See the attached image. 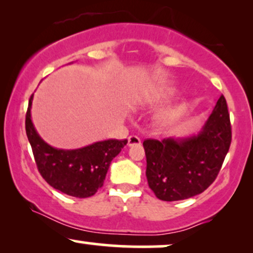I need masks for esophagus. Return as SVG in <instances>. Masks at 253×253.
Segmentation results:
<instances>
[{
	"instance_id": "1",
	"label": "esophagus",
	"mask_w": 253,
	"mask_h": 253,
	"mask_svg": "<svg viewBox=\"0 0 253 253\" xmlns=\"http://www.w3.org/2000/svg\"><path fill=\"white\" fill-rule=\"evenodd\" d=\"M140 144H141V140L135 135H130L128 136V139H127V145H128L129 147L136 146V145H140Z\"/></svg>"
}]
</instances>
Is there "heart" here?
Segmentation results:
<instances>
[{"mask_svg": "<svg viewBox=\"0 0 253 253\" xmlns=\"http://www.w3.org/2000/svg\"><path fill=\"white\" fill-rule=\"evenodd\" d=\"M177 114L176 110H171V112H167L164 114H162L159 117L158 121L161 125H167L168 123H170V120H172V118H175V115Z\"/></svg>", "mask_w": 253, "mask_h": 253, "instance_id": "obj_1", "label": "heart"}]
</instances>
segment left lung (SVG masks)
<instances>
[{
    "mask_svg": "<svg viewBox=\"0 0 253 253\" xmlns=\"http://www.w3.org/2000/svg\"><path fill=\"white\" fill-rule=\"evenodd\" d=\"M231 140L227 103L221 95L199 134L144 141L151 190L163 201L201 194L215 181Z\"/></svg>",
    "mask_w": 253,
    "mask_h": 253,
    "instance_id": "8db88e82",
    "label": "left lung"
}]
</instances>
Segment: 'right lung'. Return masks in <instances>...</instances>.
<instances>
[{
	"label": "right lung",
	"instance_id": "right-lung-1",
	"mask_svg": "<svg viewBox=\"0 0 253 253\" xmlns=\"http://www.w3.org/2000/svg\"><path fill=\"white\" fill-rule=\"evenodd\" d=\"M33 95L26 113V134L30 141L40 175L51 187L74 197H90L103 185L113 159L127 140L97 141L76 150L52 147L38 134L31 118Z\"/></svg>",
	"mask_w": 253,
	"mask_h": 253
}]
</instances>
